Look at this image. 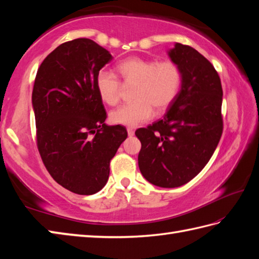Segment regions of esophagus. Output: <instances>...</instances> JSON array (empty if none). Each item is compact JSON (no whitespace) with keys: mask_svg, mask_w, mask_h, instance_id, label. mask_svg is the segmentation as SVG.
I'll return each instance as SVG.
<instances>
[{"mask_svg":"<svg viewBox=\"0 0 259 259\" xmlns=\"http://www.w3.org/2000/svg\"><path fill=\"white\" fill-rule=\"evenodd\" d=\"M126 131H128V135L131 137L135 135V130L133 128H126Z\"/></svg>","mask_w":259,"mask_h":259,"instance_id":"obj_1","label":"esophagus"}]
</instances>
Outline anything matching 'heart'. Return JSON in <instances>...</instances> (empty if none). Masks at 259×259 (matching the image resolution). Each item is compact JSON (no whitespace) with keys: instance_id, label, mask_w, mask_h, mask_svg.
I'll use <instances>...</instances> for the list:
<instances>
[{"instance_id":"heart-1","label":"heart","mask_w":259,"mask_h":259,"mask_svg":"<svg viewBox=\"0 0 259 259\" xmlns=\"http://www.w3.org/2000/svg\"><path fill=\"white\" fill-rule=\"evenodd\" d=\"M125 83H136L133 92L135 101L125 103L110 113L113 123L136 126L149 120L153 109L158 113L167 110L177 98L181 85V70L171 60L131 57L117 65ZM96 88L102 101L114 106L120 100L121 83L111 71H99Z\"/></svg>"}]
</instances>
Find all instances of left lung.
<instances>
[{"label": "left lung", "instance_id": "8db88e82", "mask_svg": "<svg viewBox=\"0 0 259 259\" xmlns=\"http://www.w3.org/2000/svg\"><path fill=\"white\" fill-rule=\"evenodd\" d=\"M181 70V88L163 119L136 131L138 164L150 184L180 187L206 166L223 135V88L213 65L189 46L168 52Z\"/></svg>", "mask_w": 259, "mask_h": 259}]
</instances>
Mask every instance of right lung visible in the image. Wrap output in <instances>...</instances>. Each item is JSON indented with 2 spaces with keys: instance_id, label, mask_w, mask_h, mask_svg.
Listing matches in <instances>:
<instances>
[{
  "instance_id": "obj_1",
  "label": "right lung",
  "mask_w": 259,
  "mask_h": 259,
  "mask_svg": "<svg viewBox=\"0 0 259 259\" xmlns=\"http://www.w3.org/2000/svg\"><path fill=\"white\" fill-rule=\"evenodd\" d=\"M112 60L90 38L62 43L43 60L35 76L32 106L36 145L51 177L78 195L106 186L110 161L128 137L123 125H107L96 88L99 71Z\"/></svg>"
}]
</instances>
